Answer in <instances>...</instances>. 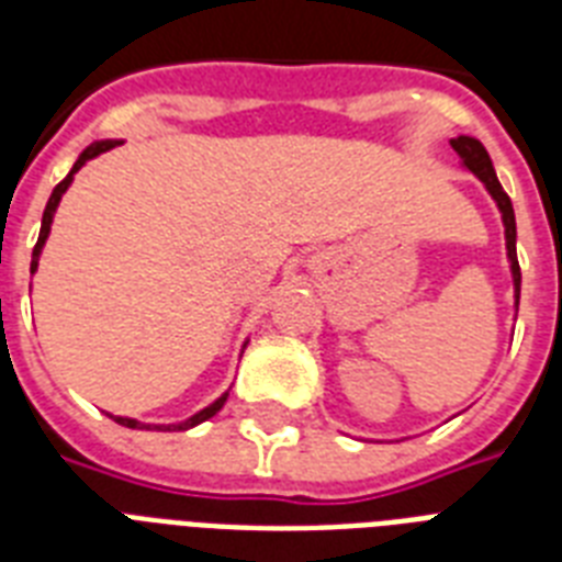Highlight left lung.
<instances>
[{
	"label": "left lung",
	"instance_id": "8db88e82",
	"mask_svg": "<svg viewBox=\"0 0 562 562\" xmlns=\"http://www.w3.org/2000/svg\"><path fill=\"white\" fill-rule=\"evenodd\" d=\"M449 145L454 148V154L461 157V166L467 171H472L475 178L484 183V189L490 192V198L496 201L498 212H502V224H505V247H507V262H510V277H514V308H519V289H522V271H519V259H516V215L514 203L507 198V192L502 189L496 178V169H493V160H490L487 148L475 139V136H454L449 139Z\"/></svg>",
	"mask_w": 562,
	"mask_h": 562
}]
</instances>
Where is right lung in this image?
<instances>
[{"label": "right lung", "instance_id": "add662e5", "mask_svg": "<svg viewBox=\"0 0 562 562\" xmlns=\"http://www.w3.org/2000/svg\"><path fill=\"white\" fill-rule=\"evenodd\" d=\"M116 145H122V143H119V139H101V143H92L90 148H83L81 157H78V160H75L72 171H69V175H66V178L60 180V183H57L55 192H52V198H48L46 210H43V224H40V238H37V245H34V254H31V273L37 271L40 254H43V245H46L48 233H52V221H55L57 203H60V198H64L66 189L72 187L75 175H78V171H81L83 166H87V160H92V157H99V154L110 151V148H116ZM245 347H247V341L241 344V352H245ZM227 396H229V391H224V393H221V396H218V400L210 402V405H206V408H201V411H198V414H192V417L180 419V423H139V419H134V417H113V414H110V417L116 419L119 426H127V428H145V431H189V428L201 426L203 419L215 417V414H218V411L224 408V402H227Z\"/></svg>", "mask_w": 562, "mask_h": 562}]
</instances>
